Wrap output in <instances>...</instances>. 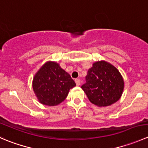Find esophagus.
<instances>
[{"label": "esophagus", "mask_w": 148, "mask_h": 148, "mask_svg": "<svg viewBox=\"0 0 148 148\" xmlns=\"http://www.w3.org/2000/svg\"><path fill=\"white\" fill-rule=\"evenodd\" d=\"M75 82H76V84H77V86H79L80 85V80L78 79H76Z\"/></svg>", "instance_id": "34e87169"}]
</instances>
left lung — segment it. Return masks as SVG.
Returning <instances> with one entry per match:
<instances>
[{
	"label": "left lung",
	"mask_w": 148,
	"mask_h": 148,
	"mask_svg": "<svg viewBox=\"0 0 148 148\" xmlns=\"http://www.w3.org/2000/svg\"><path fill=\"white\" fill-rule=\"evenodd\" d=\"M86 83L82 86L88 99L97 107L117 102L123 93L125 82L119 70L106 61H97L88 70Z\"/></svg>",
	"instance_id": "obj_1"
}]
</instances>
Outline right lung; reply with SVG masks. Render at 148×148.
Returning a JSON list of instances; mask_svg holds the SVG:
<instances>
[{
  "label": "right lung",
  "instance_id": "obj_1",
  "mask_svg": "<svg viewBox=\"0 0 148 148\" xmlns=\"http://www.w3.org/2000/svg\"><path fill=\"white\" fill-rule=\"evenodd\" d=\"M76 84L59 64L49 61L34 75L32 86L37 99L46 106H56L68 96Z\"/></svg>",
  "mask_w": 148,
  "mask_h": 148
}]
</instances>
